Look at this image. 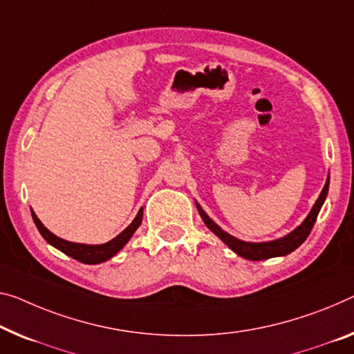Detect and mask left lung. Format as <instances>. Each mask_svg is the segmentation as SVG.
I'll list each match as a JSON object with an SVG mask.
<instances>
[{"instance_id": "8db88e82", "label": "left lung", "mask_w": 354, "mask_h": 354, "mask_svg": "<svg viewBox=\"0 0 354 354\" xmlns=\"http://www.w3.org/2000/svg\"><path fill=\"white\" fill-rule=\"evenodd\" d=\"M328 189H329V177H328V180H326L322 194H319L317 203H315L312 210H310L307 218L302 221V225L297 226L296 230L291 231L288 236L277 239V241H270V242H243V241H241V239L234 237V236H231V234H227L226 231H223L215 221L210 220V216L205 214L203 207H201L198 203H196V207H198L201 218L204 220L205 226H207L209 230L215 234V236H218L221 241L232 250L234 253H237L239 257L250 259V261H261V259H269V258H275V257H285V254L295 252L297 247L302 245L304 241L308 237L310 231H312L315 221H317V216L319 214V210H322V207H323L326 196H328Z\"/></svg>"}]
</instances>
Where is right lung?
<instances>
[{
	"label": "right lung",
	"instance_id": "1",
	"mask_svg": "<svg viewBox=\"0 0 354 354\" xmlns=\"http://www.w3.org/2000/svg\"><path fill=\"white\" fill-rule=\"evenodd\" d=\"M142 214H144V209H140L138 212V215H136V218L133 220L131 225H129L127 230L118 234L117 237H113L112 241H109L106 243H101V245H85V243H74V242L64 241V239L55 236V234L48 231L47 227L42 225L41 220L37 218L35 212L31 210L32 220H35V225H36L37 230H39L41 236L44 237L52 247H55L57 250H59V252H63L64 254H68V257L77 259L84 264L104 263V261L111 259L113 254H117L118 252H120V250L124 245H127L129 239H131V236L136 232V230H138V227L140 226V223H142Z\"/></svg>",
	"mask_w": 354,
	"mask_h": 354
}]
</instances>
